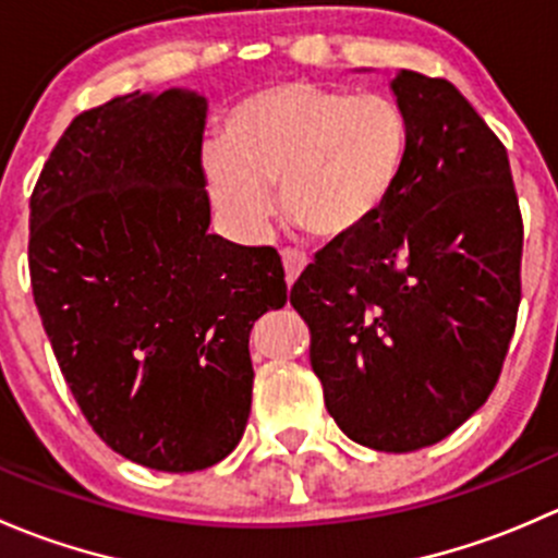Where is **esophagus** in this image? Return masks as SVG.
Instances as JSON below:
<instances>
[{
  "label": "esophagus",
  "mask_w": 558,
  "mask_h": 558,
  "mask_svg": "<svg viewBox=\"0 0 558 558\" xmlns=\"http://www.w3.org/2000/svg\"><path fill=\"white\" fill-rule=\"evenodd\" d=\"M280 258H283L286 283L289 286L300 278V272L307 267V262H311V258H307L302 251H296V247H283V251H280Z\"/></svg>",
  "instance_id": "34e87169"
}]
</instances>
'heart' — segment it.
<instances>
[{
    "label": "heart",
    "mask_w": 558,
    "mask_h": 558,
    "mask_svg": "<svg viewBox=\"0 0 558 558\" xmlns=\"http://www.w3.org/2000/svg\"><path fill=\"white\" fill-rule=\"evenodd\" d=\"M402 110L380 94L283 83L243 99L223 143L205 148L207 189L245 240L262 238L272 189L283 210L318 238H345L373 221L404 159Z\"/></svg>",
    "instance_id": "b5f03b06"
}]
</instances>
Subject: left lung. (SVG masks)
<instances>
[{
	"label": "left lung",
	"instance_id": "obj_1",
	"mask_svg": "<svg viewBox=\"0 0 558 558\" xmlns=\"http://www.w3.org/2000/svg\"><path fill=\"white\" fill-rule=\"evenodd\" d=\"M408 143L373 221L291 286L331 418L410 453L459 429L502 373L521 302L523 221L508 150L446 77L391 83Z\"/></svg>",
	"mask_w": 558,
	"mask_h": 558
}]
</instances>
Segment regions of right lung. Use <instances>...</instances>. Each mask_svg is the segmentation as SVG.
Here are the masks:
<instances>
[{
    "label": "right lung",
    "mask_w": 558,
    "mask_h": 558,
    "mask_svg": "<svg viewBox=\"0 0 558 558\" xmlns=\"http://www.w3.org/2000/svg\"><path fill=\"white\" fill-rule=\"evenodd\" d=\"M205 99L140 92L83 110L29 199V275L61 375L105 446L196 472L251 415L253 320L286 305L275 247L210 227Z\"/></svg>",
    "instance_id": "obj_1"
}]
</instances>
